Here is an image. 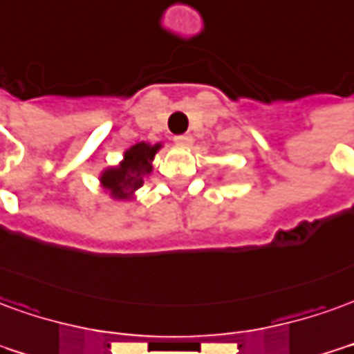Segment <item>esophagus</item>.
Returning <instances> with one entry per match:
<instances>
[{"instance_id":"34e87169","label":"esophagus","mask_w":354,"mask_h":354,"mask_svg":"<svg viewBox=\"0 0 354 354\" xmlns=\"http://www.w3.org/2000/svg\"><path fill=\"white\" fill-rule=\"evenodd\" d=\"M174 142H176V145H182V147H187V145H192V142H194V140H192V136H176V138H174Z\"/></svg>"}]
</instances>
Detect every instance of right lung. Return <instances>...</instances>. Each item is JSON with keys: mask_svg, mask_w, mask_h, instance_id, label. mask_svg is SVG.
<instances>
[{"mask_svg": "<svg viewBox=\"0 0 354 354\" xmlns=\"http://www.w3.org/2000/svg\"><path fill=\"white\" fill-rule=\"evenodd\" d=\"M160 149V143H136L124 151V159L118 167L103 170L100 182L103 189H107L115 199H132L136 189L143 185L145 176H149L153 170L151 160Z\"/></svg>", "mask_w": 354, "mask_h": 354, "instance_id": "1", "label": "right lung"}]
</instances>
